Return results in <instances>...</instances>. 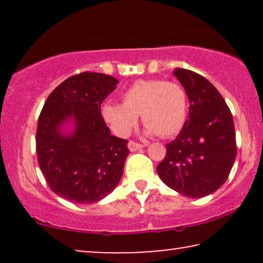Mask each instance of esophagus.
I'll return each instance as SVG.
<instances>
[{
  "mask_svg": "<svg viewBox=\"0 0 263 263\" xmlns=\"http://www.w3.org/2000/svg\"><path fill=\"white\" fill-rule=\"evenodd\" d=\"M143 147V145L139 142H135V141H129L128 142V148L132 151V152H134V151H138V149H141Z\"/></svg>",
  "mask_w": 263,
  "mask_h": 263,
  "instance_id": "obj_1",
  "label": "esophagus"
}]
</instances>
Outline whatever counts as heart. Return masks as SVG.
<instances>
[{
	"label": "heart",
	"instance_id": "heart-1",
	"mask_svg": "<svg viewBox=\"0 0 263 263\" xmlns=\"http://www.w3.org/2000/svg\"><path fill=\"white\" fill-rule=\"evenodd\" d=\"M123 104L105 103L103 118L118 136H127L141 115L147 132L171 138L181 132L188 116V95L176 81L138 80L125 89Z\"/></svg>",
	"mask_w": 263,
	"mask_h": 263
}]
</instances>
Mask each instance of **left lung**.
Returning <instances> with one entry per match:
<instances>
[{
	"label": "left lung",
	"instance_id": "1",
	"mask_svg": "<svg viewBox=\"0 0 263 263\" xmlns=\"http://www.w3.org/2000/svg\"><path fill=\"white\" fill-rule=\"evenodd\" d=\"M174 75L188 95L189 118L157 172L165 184L188 197L214 193L228 179L237 146L232 114L220 93L195 71L176 68Z\"/></svg>",
	"mask_w": 263,
	"mask_h": 263
}]
</instances>
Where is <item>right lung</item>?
Returning <instances> with one entry per match:
<instances>
[{
    "mask_svg": "<svg viewBox=\"0 0 263 263\" xmlns=\"http://www.w3.org/2000/svg\"><path fill=\"white\" fill-rule=\"evenodd\" d=\"M117 84V79L102 73L73 75L50 93L39 115V167L50 189L71 202H98L123 175L128 140L111 135L100 112ZM71 117L74 132L64 136L60 125Z\"/></svg>",
    "mask_w": 263,
    "mask_h": 263,
    "instance_id": "1",
    "label": "right lung"
}]
</instances>
